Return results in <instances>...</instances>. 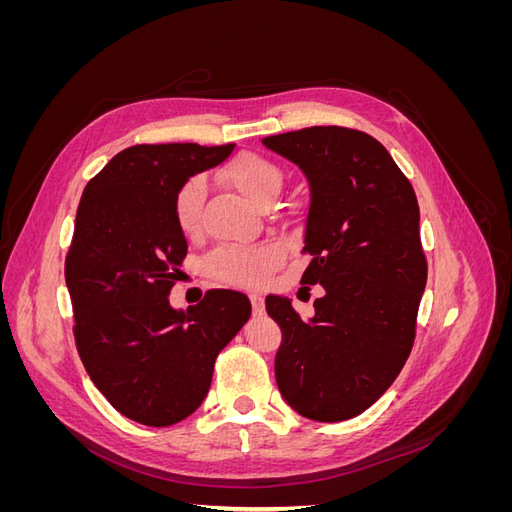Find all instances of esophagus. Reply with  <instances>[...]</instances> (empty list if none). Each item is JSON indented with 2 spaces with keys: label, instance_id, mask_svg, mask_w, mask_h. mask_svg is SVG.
<instances>
[{
  "label": "esophagus",
  "instance_id": "esophagus-1",
  "mask_svg": "<svg viewBox=\"0 0 512 512\" xmlns=\"http://www.w3.org/2000/svg\"><path fill=\"white\" fill-rule=\"evenodd\" d=\"M250 301H252L254 316H262V314H265V299H262V294H258V292L250 294Z\"/></svg>",
  "mask_w": 512,
  "mask_h": 512
}]
</instances>
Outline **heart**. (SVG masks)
<instances>
[{"label": "heart", "mask_w": 512, "mask_h": 512, "mask_svg": "<svg viewBox=\"0 0 512 512\" xmlns=\"http://www.w3.org/2000/svg\"><path fill=\"white\" fill-rule=\"evenodd\" d=\"M220 177L250 203L265 207L282 185V170L275 162L252 151L237 153L220 168ZM205 181L192 177L185 181L175 196V220L185 237H196L203 226ZM277 262V254L269 245L222 247L207 260V269L215 280L235 286H256L267 280Z\"/></svg>", "instance_id": "obj_1"}]
</instances>
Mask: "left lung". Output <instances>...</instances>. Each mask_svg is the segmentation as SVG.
<instances>
[{
    "label": "left lung",
    "instance_id": "1",
    "mask_svg": "<svg viewBox=\"0 0 512 512\" xmlns=\"http://www.w3.org/2000/svg\"><path fill=\"white\" fill-rule=\"evenodd\" d=\"M299 164L312 203L301 284H320L312 320L290 299L267 297L284 331L275 380L292 410L320 423L365 412L406 365L427 284L412 183L374 136L312 126L262 138Z\"/></svg>",
    "mask_w": 512,
    "mask_h": 512
}]
</instances>
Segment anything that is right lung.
Returning a JSON list of instances; mask_svg holds the SVG:
<instances>
[{
  "mask_svg": "<svg viewBox=\"0 0 512 512\" xmlns=\"http://www.w3.org/2000/svg\"><path fill=\"white\" fill-rule=\"evenodd\" d=\"M235 145H134L87 183L66 254L74 342L117 412L149 427L188 418L209 393L220 350L252 316L241 292L211 288L177 312L168 294L188 256L175 196Z\"/></svg>",
  "mask_w": 512,
  "mask_h": 512,
  "instance_id": "obj_1",
  "label": "right lung"
}]
</instances>
